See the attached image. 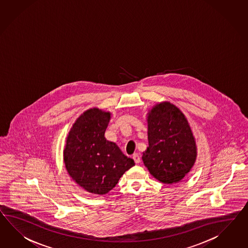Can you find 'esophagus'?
I'll use <instances>...</instances> for the list:
<instances>
[{
    "instance_id": "34e87169",
    "label": "esophagus",
    "mask_w": 248,
    "mask_h": 248,
    "mask_svg": "<svg viewBox=\"0 0 248 248\" xmlns=\"http://www.w3.org/2000/svg\"><path fill=\"white\" fill-rule=\"evenodd\" d=\"M133 158L135 161V163L139 164L140 162V156L138 153H134L133 154Z\"/></svg>"
}]
</instances>
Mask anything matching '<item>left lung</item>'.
Returning a JSON list of instances; mask_svg holds the SVG:
<instances>
[{
    "label": "left lung",
    "instance_id": "1",
    "mask_svg": "<svg viewBox=\"0 0 248 248\" xmlns=\"http://www.w3.org/2000/svg\"><path fill=\"white\" fill-rule=\"evenodd\" d=\"M149 147L142 155L150 173L164 184L181 181L196 158V145L185 115L163 102L148 115Z\"/></svg>",
    "mask_w": 248,
    "mask_h": 248
}]
</instances>
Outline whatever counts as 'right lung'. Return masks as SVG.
Masks as SVG:
<instances>
[{"label":"right lung","instance_id":"1","mask_svg":"<svg viewBox=\"0 0 248 248\" xmlns=\"http://www.w3.org/2000/svg\"><path fill=\"white\" fill-rule=\"evenodd\" d=\"M110 113L97 108L86 111L74 123L63 151L69 175L88 192L105 194L115 187L120 177L135 163L105 132Z\"/></svg>","mask_w":248,"mask_h":248}]
</instances>
